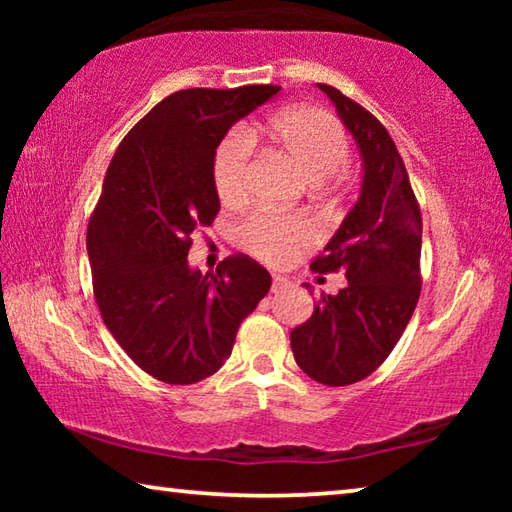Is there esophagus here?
<instances>
[{"label":"esophagus","instance_id":"1","mask_svg":"<svg viewBox=\"0 0 512 512\" xmlns=\"http://www.w3.org/2000/svg\"><path fill=\"white\" fill-rule=\"evenodd\" d=\"M289 284H291L289 277L273 273V291H280V289H284V287H289Z\"/></svg>","mask_w":512,"mask_h":512}]
</instances>
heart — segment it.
Returning a JSON list of instances; mask_svg holds the SVG:
<instances>
[{
	"label": "heart",
	"mask_w": 512,
	"mask_h": 512,
	"mask_svg": "<svg viewBox=\"0 0 512 512\" xmlns=\"http://www.w3.org/2000/svg\"><path fill=\"white\" fill-rule=\"evenodd\" d=\"M264 133L298 164L309 183H325L348 162L350 144L343 128L329 112L298 106L268 119ZM253 142L241 131L230 133L214 153L212 176L221 203L239 205L248 196ZM318 225L307 216L257 212L241 225V241L268 264H287L302 250L318 244Z\"/></svg>",
	"instance_id": "b5f03b06"
}]
</instances>
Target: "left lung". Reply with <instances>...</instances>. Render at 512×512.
Returning a JSON list of instances; mask_svg holds the SVG:
<instances>
[{"label": "left lung", "instance_id": "1", "mask_svg": "<svg viewBox=\"0 0 512 512\" xmlns=\"http://www.w3.org/2000/svg\"><path fill=\"white\" fill-rule=\"evenodd\" d=\"M318 88L357 142L363 178L357 203L311 262L318 273L341 268L348 284L320 296L307 323L291 332V350L311 379L348 386L384 363L418 305L422 216L386 128L332 85Z\"/></svg>", "mask_w": 512, "mask_h": 512}]
</instances>
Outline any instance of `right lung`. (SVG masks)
<instances>
[{
	"label": "right lung",
	"instance_id": "add662e5",
	"mask_svg": "<svg viewBox=\"0 0 512 512\" xmlns=\"http://www.w3.org/2000/svg\"><path fill=\"white\" fill-rule=\"evenodd\" d=\"M280 85L180 90L162 99L112 155L88 225V257L101 318L128 357L167 384L214 375L271 273L232 255L201 273L189 266L198 225L219 212L214 153L232 124Z\"/></svg>",
	"mask_w": 512,
	"mask_h": 512
}]
</instances>
